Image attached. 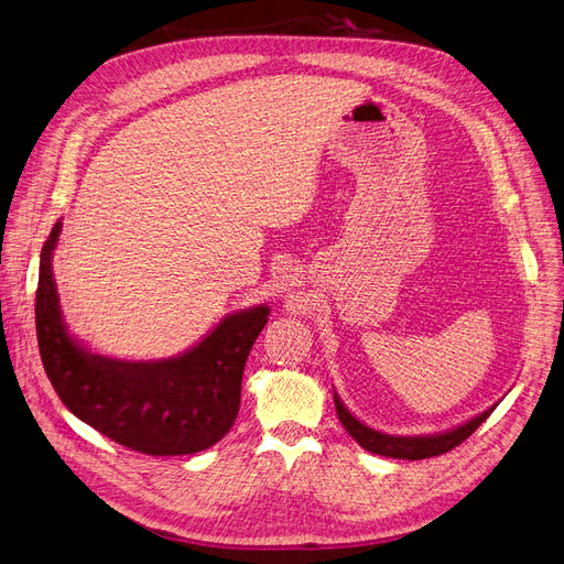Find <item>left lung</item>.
<instances>
[{"label":"left lung","instance_id":"1","mask_svg":"<svg viewBox=\"0 0 564 564\" xmlns=\"http://www.w3.org/2000/svg\"><path fill=\"white\" fill-rule=\"evenodd\" d=\"M497 408V403L480 412L474 420H468L464 424H459L457 429H449L443 433H433V435H389V433H379L370 426H366L362 422H358L356 416L344 408V403L339 401V395L335 393V410L339 414L341 426L347 429V433L351 438L372 454H379V457H391V459H429V457H438V454H445L449 449H454L457 445H462L470 433H474L492 410Z\"/></svg>","mask_w":564,"mask_h":564}]
</instances>
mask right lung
I'll return each mask as SVG.
<instances>
[{"mask_svg":"<svg viewBox=\"0 0 564 564\" xmlns=\"http://www.w3.org/2000/svg\"><path fill=\"white\" fill-rule=\"evenodd\" d=\"M63 223L42 248L34 302L44 370L65 408L115 443L152 457L208 449L234 426L246 358L269 306L225 316L187 351L161 360H121L86 349L63 321L53 250Z\"/></svg>","mask_w":564,"mask_h":564,"instance_id":"1","label":"right lung"}]
</instances>
